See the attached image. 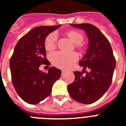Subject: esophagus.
Wrapping results in <instances>:
<instances>
[{
	"instance_id": "esophagus-1",
	"label": "esophagus",
	"mask_w": 126,
	"mask_h": 126,
	"mask_svg": "<svg viewBox=\"0 0 126 126\" xmlns=\"http://www.w3.org/2000/svg\"><path fill=\"white\" fill-rule=\"evenodd\" d=\"M65 71H64V70H62V76H63V75H64V74H65Z\"/></svg>"
}]
</instances>
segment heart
<instances>
[{"mask_svg":"<svg viewBox=\"0 0 126 126\" xmlns=\"http://www.w3.org/2000/svg\"><path fill=\"white\" fill-rule=\"evenodd\" d=\"M71 41L76 44L78 48H83V45L81 42L84 39V36L81 32L76 30H70L66 32ZM57 42V34L55 32L51 33L47 36L45 40V47L47 50L54 49ZM51 62L55 66L61 69L69 68L78 60V56L75 52H65L62 51L52 53L50 55Z\"/></svg>","mask_w":126,"mask_h":126,"instance_id":"obj_1","label":"heart"}]
</instances>
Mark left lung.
Returning a JSON list of instances; mask_svg holds the SVG:
<instances>
[{"label":"left lung","instance_id":"obj_1","mask_svg":"<svg viewBox=\"0 0 126 126\" xmlns=\"http://www.w3.org/2000/svg\"><path fill=\"white\" fill-rule=\"evenodd\" d=\"M71 25L83 30L87 34L88 47L79 65L90 71L74 72L75 79L67 86V90L74 100L90 104L100 98L110 87L115 59L110 43L98 28L88 23ZM84 71L87 73L85 76H82Z\"/></svg>","mask_w":126,"mask_h":126}]
</instances>
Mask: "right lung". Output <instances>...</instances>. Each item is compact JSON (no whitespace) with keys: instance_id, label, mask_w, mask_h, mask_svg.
I'll list each match as a JSON object with an SVG mask.
<instances>
[{"instance_id":"right-lung-1","label":"right lung","mask_w":126,"mask_h":126,"mask_svg":"<svg viewBox=\"0 0 126 126\" xmlns=\"http://www.w3.org/2000/svg\"><path fill=\"white\" fill-rule=\"evenodd\" d=\"M61 26L34 28L20 39L14 48L10 60L12 81L19 96L26 103L37 104L45 100L61 77V71L55 67H50L47 73L39 69L41 64H50L46 59L45 38Z\"/></svg>"}]
</instances>
